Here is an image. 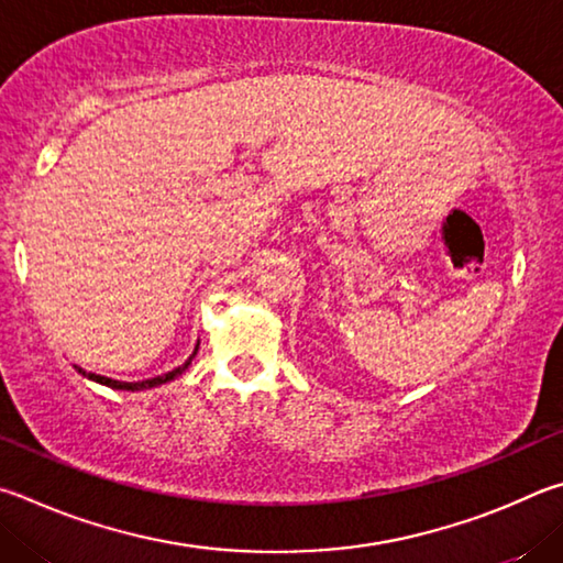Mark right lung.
Masks as SVG:
<instances>
[{"label": "right lung", "mask_w": 563, "mask_h": 563, "mask_svg": "<svg viewBox=\"0 0 563 563\" xmlns=\"http://www.w3.org/2000/svg\"><path fill=\"white\" fill-rule=\"evenodd\" d=\"M197 346H200V341H197ZM197 346H195V351H192V356L187 358L183 366H177V368H173V371H167V373H163V376H155V378H147V380H137V383H125V380H113V378H106V376H96V373H86L84 368H78V366H74L78 373H81V376H86L88 380H96V383H101V386H108V388H113V390H147V388H155V386H163V383H167V380H173V378H177L180 376V373H185L187 371V366H190L192 363V358H195V353H197Z\"/></svg>", "instance_id": "obj_1"}]
</instances>
